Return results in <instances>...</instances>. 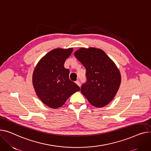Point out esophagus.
Returning a JSON list of instances; mask_svg holds the SVG:
<instances>
[{"instance_id": "1", "label": "esophagus", "mask_w": 151, "mask_h": 151, "mask_svg": "<svg viewBox=\"0 0 151 151\" xmlns=\"http://www.w3.org/2000/svg\"><path fill=\"white\" fill-rule=\"evenodd\" d=\"M76 83L78 86H81V83H80V82H79V81H76Z\"/></svg>"}]
</instances>
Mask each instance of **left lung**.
I'll return each mask as SVG.
<instances>
[{"mask_svg":"<svg viewBox=\"0 0 151 151\" xmlns=\"http://www.w3.org/2000/svg\"><path fill=\"white\" fill-rule=\"evenodd\" d=\"M85 66L87 82L81 92L96 107H103L113 101L121 82V76L113 61L101 49L80 48L74 52Z\"/></svg>","mask_w":151,"mask_h":151,"instance_id":"left-lung-1","label":"left lung"}]
</instances>
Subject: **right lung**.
<instances>
[{"mask_svg": "<svg viewBox=\"0 0 151 151\" xmlns=\"http://www.w3.org/2000/svg\"><path fill=\"white\" fill-rule=\"evenodd\" d=\"M73 51V48L53 49L41 58L34 69L32 83L35 93L44 104L52 109L61 107L70 96L81 90L70 81L69 70L64 67Z\"/></svg>", "mask_w": 151, "mask_h": 151, "instance_id": "1", "label": "right lung"}]
</instances>
